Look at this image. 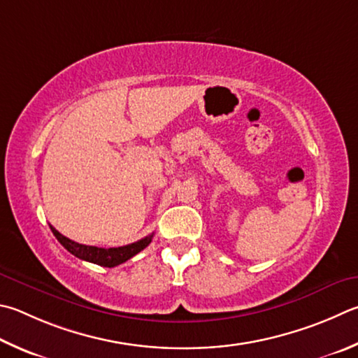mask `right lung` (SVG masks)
Returning a JSON list of instances; mask_svg holds the SVG:
<instances>
[{"label": "right lung", "mask_w": 358, "mask_h": 358, "mask_svg": "<svg viewBox=\"0 0 358 358\" xmlns=\"http://www.w3.org/2000/svg\"><path fill=\"white\" fill-rule=\"evenodd\" d=\"M51 231L56 236L57 241H59L66 249L71 253V255L78 257L84 262L94 263L103 266V268H114V266H119L122 263L128 262L129 258H133L136 253L144 250L145 247L152 243L153 233L150 236H145L144 239H139L138 243L122 245V247H109V249H103V247H95V245H84L80 243L71 241V239L61 235L55 227L50 225Z\"/></svg>", "instance_id": "obj_1"}]
</instances>
